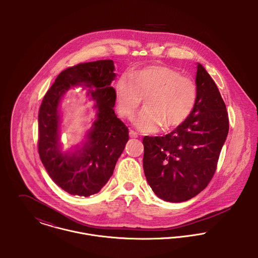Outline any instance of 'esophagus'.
<instances>
[{"instance_id": "obj_1", "label": "esophagus", "mask_w": 258, "mask_h": 258, "mask_svg": "<svg viewBox=\"0 0 258 258\" xmlns=\"http://www.w3.org/2000/svg\"><path fill=\"white\" fill-rule=\"evenodd\" d=\"M129 136H130L131 138H137V137H138V134H137L135 131L130 130V131H129Z\"/></svg>"}]
</instances>
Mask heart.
Segmentation results:
<instances>
[{"instance_id":"obj_1","label":"heart","mask_w":258,"mask_h":258,"mask_svg":"<svg viewBox=\"0 0 258 258\" xmlns=\"http://www.w3.org/2000/svg\"><path fill=\"white\" fill-rule=\"evenodd\" d=\"M116 108L120 116L132 119L142 98L145 108L135 125L144 132L157 131L161 126L171 130L182 125L197 101V85L189 77L166 66H150L132 72L129 79L121 77L114 87Z\"/></svg>"}]
</instances>
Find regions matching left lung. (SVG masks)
<instances>
[{
	"label": "left lung",
	"instance_id": "1",
	"mask_svg": "<svg viewBox=\"0 0 258 258\" xmlns=\"http://www.w3.org/2000/svg\"><path fill=\"white\" fill-rule=\"evenodd\" d=\"M197 101L187 119L165 136L143 138L148 184L166 202L187 201L211 182L228 133V115L219 88L198 63Z\"/></svg>",
	"mask_w": 258,
	"mask_h": 258
}]
</instances>
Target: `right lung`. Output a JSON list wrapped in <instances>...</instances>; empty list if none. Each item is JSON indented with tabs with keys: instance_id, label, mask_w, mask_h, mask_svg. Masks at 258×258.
I'll return each instance as SVG.
<instances>
[{
	"instance_id": "add662e5",
	"label": "right lung",
	"mask_w": 258,
	"mask_h": 258,
	"mask_svg": "<svg viewBox=\"0 0 258 258\" xmlns=\"http://www.w3.org/2000/svg\"><path fill=\"white\" fill-rule=\"evenodd\" d=\"M111 59L79 63L61 72L45 93L38 112V154L51 180L71 195L89 197L109 181L129 140L127 126L117 118ZM89 88L96 120L81 146L63 152L60 143V103L72 87Z\"/></svg>"
}]
</instances>
